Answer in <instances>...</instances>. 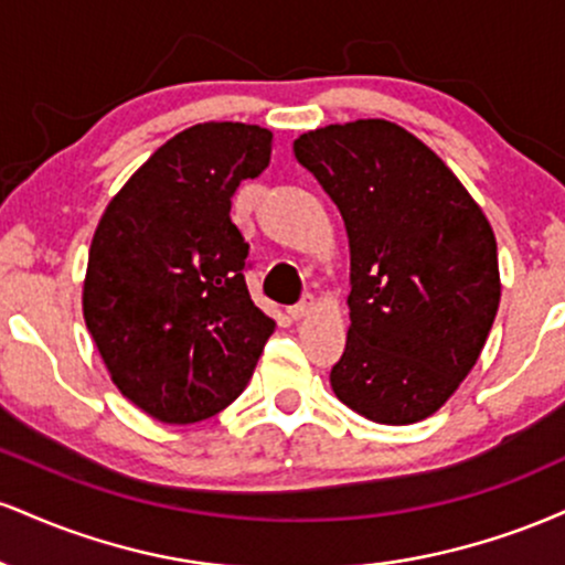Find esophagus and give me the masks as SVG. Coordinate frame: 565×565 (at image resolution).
<instances>
[{
	"mask_svg": "<svg viewBox=\"0 0 565 565\" xmlns=\"http://www.w3.org/2000/svg\"><path fill=\"white\" fill-rule=\"evenodd\" d=\"M313 308H316V297H313V295H305L300 302H297V305H291V308H289V313H291V319H297V321H300V319H305V316H310V313H313Z\"/></svg>",
	"mask_w": 565,
	"mask_h": 565,
	"instance_id": "1",
	"label": "esophagus"
}]
</instances>
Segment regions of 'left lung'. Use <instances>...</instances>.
<instances>
[{
	"label": "left lung",
	"mask_w": 565,
	"mask_h": 565,
	"mask_svg": "<svg viewBox=\"0 0 565 565\" xmlns=\"http://www.w3.org/2000/svg\"><path fill=\"white\" fill-rule=\"evenodd\" d=\"M345 220L350 329L337 398L380 425L430 417L468 377L499 308L497 238L423 140L382 119L295 140Z\"/></svg>",
	"instance_id": "obj_1"
}]
</instances>
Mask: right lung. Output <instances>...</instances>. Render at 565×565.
<instances>
[{
  "instance_id": "add662e5",
  "label": "right lung",
  "mask_w": 565,
  "mask_h": 565,
  "mask_svg": "<svg viewBox=\"0 0 565 565\" xmlns=\"http://www.w3.org/2000/svg\"><path fill=\"white\" fill-rule=\"evenodd\" d=\"M268 129L206 121L174 135L116 193L89 246L84 321L121 393L188 425L223 412L276 321L246 289L231 199L270 161Z\"/></svg>"
}]
</instances>
